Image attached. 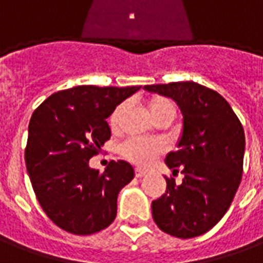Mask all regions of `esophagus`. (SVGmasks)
<instances>
[{
	"label": "esophagus",
	"instance_id": "obj_1",
	"mask_svg": "<svg viewBox=\"0 0 263 263\" xmlns=\"http://www.w3.org/2000/svg\"><path fill=\"white\" fill-rule=\"evenodd\" d=\"M143 175H145V171H142V169H139V167H137V169H135V176H137V177H142Z\"/></svg>",
	"mask_w": 263,
	"mask_h": 263
}]
</instances>
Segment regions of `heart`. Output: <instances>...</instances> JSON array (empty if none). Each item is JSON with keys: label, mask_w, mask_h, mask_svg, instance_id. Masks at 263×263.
I'll use <instances>...</instances> for the list:
<instances>
[{"label": "heart", "mask_w": 263, "mask_h": 263, "mask_svg": "<svg viewBox=\"0 0 263 263\" xmlns=\"http://www.w3.org/2000/svg\"><path fill=\"white\" fill-rule=\"evenodd\" d=\"M126 109V104H120L117 108L112 111L109 117V124L112 128H117L120 124L121 117L124 115ZM148 111L152 118H158L159 115L165 112H176L175 103L171 98L155 96L149 100ZM163 151V146L159 142L154 141H146V139H139V138H129L120 146V154L122 158L129 160L131 163L138 166L149 165L156 155H159Z\"/></svg>", "instance_id": "heart-1"}]
</instances>
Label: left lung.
I'll return each instance as SVG.
<instances>
[{"label": "left lung", "instance_id": "obj_1", "mask_svg": "<svg viewBox=\"0 0 263 263\" xmlns=\"http://www.w3.org/2000/svg\"><path fill=\"white\" fill-rule=\"evenodd\" d=\"M173 98L183 115L182 137L166 165L183 173L182 184L166 179V193L152 201L156 226L176 238L203 235L230 209L242 177L245 134L231 105L194 81L143 87Z\"/></svg>", "mask_w": 263, "mask_h": 263}]
</instances>
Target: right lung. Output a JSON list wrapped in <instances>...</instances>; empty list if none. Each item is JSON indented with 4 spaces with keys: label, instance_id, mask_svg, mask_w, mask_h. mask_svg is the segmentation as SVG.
<instances>
[{
    "label": "right lung",
    "instance_id": "right-lung-1",
    "mask_svg": "<svg viewBox=\"0 0 263 263\" xmlns=\"http://www.w3.org/2000/svg\"><path fill=\"white\" fill-rule=\"evenodd\" d=\"M141 86H77L52 94L29 121L25 163L43 211L76 235L101 231L115 220L120 190L134 179L125 160L103 173L88 166L111 137L107 118Z\"/></svg>",
    "mask_w": 263,
    "mask_h": 263
}]
</instances>
